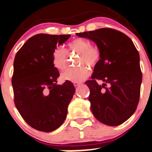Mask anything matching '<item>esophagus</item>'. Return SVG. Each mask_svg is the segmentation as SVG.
<instances>
[{"label": "esophagus", "mask_w": 152, "mask_h": 152, "mask_svg": "<svg viewBox=\"0 0 152 152\" xmlns=\"http://www.w3.org/2000/svg\"><path fill=\"white\" fill-rule=\"evenodd\" d=\"M80 83H79V82H74L73 84H74V86H75V87H77L78 85H80Z\"/></svg>", "instance_id": "obj_1"}]
</instances>
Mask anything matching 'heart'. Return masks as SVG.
Returning a JSON list of instances; mask_svg holds the SVG:
<instances>
[{"mask_svg": "<svg viewBox=\"0 0 152 152\" xmlns=\"http://www.w3.org/2000/svg\"><path fill=\"white\" fill-rule=\"evenodd\" d=\"M69 51L79 54L76 68L65 70L61 75L62 80L72 82H80L87 78L90 74V69L86 66L94 68L100 59V53L97 48L91 46L89 41L83 38H76L69 44ZM53 64L56 69L63 71L68 63V53L65 49L58 47L54 49L52 55Z\"/></svg>", "mask_w": 152, "mask_h": 152, "instance_id": "heart-1", "label": "heart"}]
</instances>
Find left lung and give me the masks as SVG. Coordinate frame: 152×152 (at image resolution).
<instances>
[{
  "label": "left lung",
  "instance_id": "left-lung-1",
  "mask_svg": "<svg viewBox=\"0 0 152 152\" xmlns=\"http://www.w3.org/2000/svg\"><path fill=\"white\" fill-rule=\"evenodd\" d=\"M76 34L94 41L100 53L92 80L86 81L93 115L108 126L121 124L133 115L140 100L142 75L139 52L130 37L113 28ZM97 80L104 83L99 86Z\"/></svg>",
  "mask_w": 152,
  "mask_h": 152
}]
</instances>
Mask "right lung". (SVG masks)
Segmentation results:
<instances>
[{
	"label": "right lung",
	"instance_id": "obj_1",
	"mask_svg": "<svg viewBox=\"0 0 152 152\" xmlns=\"http://www.w3.org/2000/svg\"><path fill=\"white\" fill-rule=\"evenodd\" d=\"M70 36L36 34L15 56L12 77L15 105L25 121L39 131H53L63 124L75 92L69 80L56 84L59 72L52 59L54 49Z\"/></svg>",
	"mask_w": 152,
	"mask_h": 152
}]
</instances>
